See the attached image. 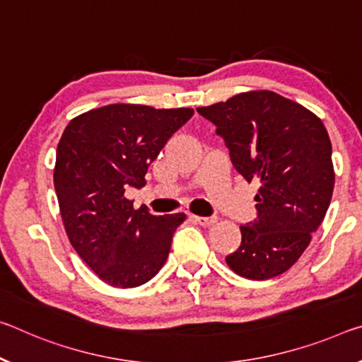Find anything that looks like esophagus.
Wrapping results in <instances>:
<instances>
[{
  "label": "esophagus",
  "instance_id": "34e87169",
  "mask_svg": "<svg viewBox=\"0 0 362 362\" xmlns=\"http://www.w3.org/2000/svg\"><path fill=\"white\" fill-rule=\"evenodd\" d=\"M194 222H198L199 226L203 227H209L212 223L217 222V217H202V216H192Z\"/></svg>",
  "mask_w": 362,
  "mask_h": 362
}]
</instances>
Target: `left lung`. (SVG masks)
Returning <instances> with one entry per match:
<instances>
[{"label":"left lung","instance_id":"left-lung-1","mask_svg":"<svg viewBox=\"0 0 362 362\" xmlns=\"http://www.w3.org/2000/svg\"><path fill=\"white\" fill-rule=\"evenodd\" d=\"M216 125L246 182H259L257 219L240 226L242 245L226 257L235 274L267 280L293 266L322 223L334 193L329 134L314 112L256 90L197 107Z\"/></svg>","mask_w":362,"mask_h":362}]
</instances>
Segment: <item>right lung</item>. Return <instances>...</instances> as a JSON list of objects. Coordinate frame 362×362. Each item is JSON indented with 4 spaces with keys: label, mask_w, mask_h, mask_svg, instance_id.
I'll return each instance as SVG.
<instances>
[{
    "label": "right lung",
    "mask_w": 362,
    "mask_h": 362,
    "mask_svg": "<svg viewBox=\"0 0 362 362\" xmlns=\"http://www.w3.org/2000/svg\"><path fill=\"white\" fill-rule=\"evenodd\" d=\"M193 109L107 105L72 119L56 150L54 188L69 242L103 282L146 284L168 259L185 214L134 209L129 187L145 185L148 168Z\"/></svg>",
    "instance_id": "add662e5"
}]
</instances>
